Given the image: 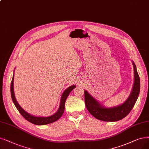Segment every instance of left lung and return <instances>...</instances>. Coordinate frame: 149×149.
Listing matches in <instances>:
<instances>
[{"label": "left lung", "instance_id": "8db88e82", "mask_svg": "<svg viewBox=\"0 0 149 149\" xmlns=\"http://www.w3.org/2000/svg\"><path fill=\"white\" fill-rule=\"evenodd\" d=\"M134 68V83L132 92L123 103L112 108H107L84 91L86 106L88 112L96 118L104 122H116L126 117L134 107L140 92V79L136 65L132 61Z\"/></svg>", "mask_w": 149, "mask_h": 149}]
</instances>
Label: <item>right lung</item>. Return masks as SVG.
<instances>
[{"label":"right lung","mask_w":149,"mask_h":149,"mask_svg":"<svg viewBox=\"0 0 149 149\" xmlns=\"http://www.w3.org/2000/svg\"><path fill=\"white\" fill-rule=\"evenodd\" d=\"M14 75L15 74H13V78L11 82V86H10L11 96V98H12L13 102L16 106V108H17V110H18V111L19 112V113L24 118H26L27 121L30 122L32 123H33L35 125H44L49 124L54 122H56L61 117V116L63 114V112L65 110V102H66V100L70 93L73 90V88L76 87V85L71 86L64 91L61 96L59 108L56 113H54L53 115H51L48 117H38V116H33L31 114H29V113L26 112L24 109H23L21 108V106L19 104V103H17V100L15 98V95L14 93V88H13Z\"/></svg>","instance_id":"obj_1"}]
</instances>
